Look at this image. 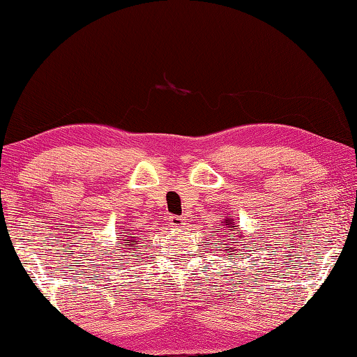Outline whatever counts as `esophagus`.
I'll list each match as a JSON object with an SVG mask.
<instances>
[{
  "mask_svg": "<svg viewBox=\"0 0 357 357\" xmlns=\"http://www.w3.org/2000/svg\"><path fill=\"white\" fill-rule=\"evenodd\" d=\"M168 221H169V226L172 227H176V229H179V227H184L185 226V220L183 216H169L168 218Z\"/></svg>",
  "mask_w": 357,
  "mask_h": 357,
  "instance_id": "1",
  "label": "esophagus"
}]
</instances>
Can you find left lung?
<instances>
[{
	"mask_svg": "<svg viewBox=\"0 0 357 357\" xmlns=\"http://www.w3.org/2000/svg\"><path fill=\"white\" fill-rule=\"evenodd\" d=\"M237 231H238V227L234 225V220H231V218H227V220L225 221V225L221 226V229L216 231V232H221L222 237L226 238V241H225L226 243H221V245H225L226 253L237 252L238 243H242L241 242L242 234L237 232ZM241 252H242V248H241ZM238 255H241V253H238Z\"/></svg>",
	"mask_w": 357,
	"mask_h": 357,
	"instance_id": "8db88e82",
	"label": "left lung"
}]
</instances>
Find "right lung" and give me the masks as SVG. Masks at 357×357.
Wrapping results in <instances>:
<instances>
[{
  "label": "right lung",
  "mask_w": 357,
  "mask_h": 357,
  "mask_svg": "<svg viewBox=\"0 0 357 357\" xmlns=\"http://www.w3.org/2000/svg\"><path fill=\"white\" fill-rule=\"evenodd\" d=\"M119 241H121L120 248L131 250V248H136L137 247V237H135V234H132V232H128L125 237L119 238ZM136 252H137V250H136ZM121 257H123V255H121Z\"/></svg>",
  "instance_id": "add662e5"
}]
</instances>
